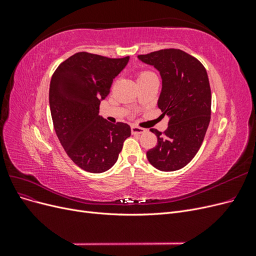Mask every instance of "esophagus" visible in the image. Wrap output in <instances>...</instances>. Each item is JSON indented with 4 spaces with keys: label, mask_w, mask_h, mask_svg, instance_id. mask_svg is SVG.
Returning a JSON list of instances; mask_svg holds the SVG:
<instances>
[{
    "label": "esophagus",
    "mask_w": 256,
    "mask_h": 256,
    "mask_svg": "<svg viewBox=\"0 0 256 256\" xmlns=\"http://www.w3.org/2000/svg\"><path fill=\"white\" fill-rule=\"evenodd\" d=\"M145 129L144 128H141V127H138V126H134L132 125L131 126V132H132V134H142L145 132Z\"/></svg>",
    "instance_id": "34e87169"
}]
</instances>
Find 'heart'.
Returning <instances> with one entry per match:
<instances>
[{"instance_id": "1", "label": "heart", "mask_w": 256, "mask_h": 256, "mask_svg": "<svg viewBox=\"0 0 256 256\" xmlns=\"http://www.w3.org/2000/svg\"><path fill=\"white\" fill-rule=\"evenodd\" d=\"M154 74L150 72V70H142L138 74V80H141V79H145L147 78V76H154Z\"/></svg>"}]
</instances>
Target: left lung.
Wrapping results in <instances>:
<instances>
[{
	"mask_svg": "<svg viewBox=\"0 0 256 256\" xmlns=\"http://www.w3.org/2000/svg\"><path fill=\"white\" fill-rule=\"evenodd\" d=\"M138 58L159 70L162 90L158 108L170 118L164 132L150 129L158 142L146 152L147 159L160 171H177L194 158L210 122L212 90L206 69L198 58L180 49Z\"/></svg>",
	"mask_w": 256,
	"mask_h": 256,
	"instance_id": "obj_1",
	"label": "left lung"
}]
</instances>
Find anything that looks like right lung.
I'll list each match as a JSON object with an SVG mask.
<instances>
[{"label": "right lung", "instance_id": "add662e5", "mask_svg": "<svg viewBox=\"0 0 256 256\" xmlns=\"http://www.w3.org/2000/svg\"><path fill=\"white\" fill-rule=\"evenodd\" d=\"M128 60L129 56L110 58L78 52L60 63L51 78L54 130L68 157L86 172L111 168L131 134L127 124H111L98 114L100 102L109 95L113 79Z\"/></svg>", "mask_w": 256, "mask_h": 256}]
</instances>
